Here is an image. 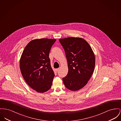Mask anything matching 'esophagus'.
I'll list each match as a JSON object with an SVG mask.
<instances>
[{"mask_svg":"<svg viewBox=\"0 0 121 121\" xmlns=\"http://www.w3.org/2000/svg\"><path fill=\"white\" fill-rule=\"evenodd\" d=\"M55 70H56V72H57V71L59 70V68H58V69H56Z\"/></svg>","mask_w":121,"mask_h":121,"instance_id":"34e87169","label":"esophagus"}]
</instances>
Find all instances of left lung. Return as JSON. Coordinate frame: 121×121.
Segmentation results:
<instances>
[{"mask_svg":"<svg viewBox=\"0 0 121 121\" xmlns=\"http://www.w3.org/2000/svg\"><path fill=\"white\" fill-rule=\"evenodd\" d=\"M59 41L65 51L69 69L63 78L64 85L72 91H78L87 84L94 70V52L82 38L69 37Z\"/></svg>","mask_w":121,"mask_h":121,"instance_id":"1","label":"left lung"}]
</instances>
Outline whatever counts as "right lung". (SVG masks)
I'll return each instance as SVG.
<instances>
[{"instance_id": "1", "label": "right lung", "mask_w": 121, "mask_h": 121, "mask_svg": "<svg viewBox=\"0 0 121 121\" xmlns=\"http://www.w3.org/2000/svg\"><path fill=\"white\" fill-rule=\"evenodd\" d=\"M56 39L42 38L31 41L26 46L20 59L22 75L32 89L39 93L48 91L55 76L49 57Z\"/></svg>"}]
</instances>
